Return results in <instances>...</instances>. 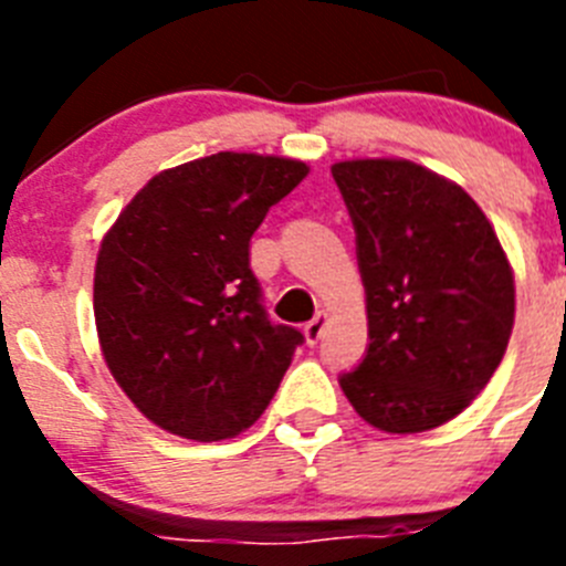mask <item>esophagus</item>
Wrapping results in <instances>:
<instances>
[{"label":"esophagus","mask_w":566,"mask_h":566,"mask_svg":"<svg viewBox=\"0 0 566 566\" xmlns=\"http://www.w3.org/2000/svg\"><path fill=\"white\" fill-rule=\"evenodd\" d=\"M326 323H328L326 312H317V314H314V319H308L306 328H303V332H306V343L308 345L319 343V337H323V332H326Z\"/></svg>","instance_id":"34e87169"}]
</instances>
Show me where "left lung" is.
<instances>
[{
	"label": "left lung",
	"mask_w": 566,
	"mask_h": 566,
	"mask_svg": "<svg viewBox=\"0 0 566 566\" xmlns=\"http://www.w3.org/2000/svg\"><path fill=\"white\" fill-rule=\"evenodd\" d=\"M357 232L368 352L345 397L385 433L451 422L490 382L516 317L513 269L479 203L405 158L332 167Z\"/></svg>",
	"instance_id": "1"
}]
</instances>
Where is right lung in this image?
<instances>
[{"label": "right lung", "instance_id": "1", "mask_svg": "<svg viewBox=\"0 0 566 566\" xmlns=\"http://www.w3.org/2000/svg\"><path fill=\"white\" fill-rule=\"evenodd\" d=\"M306 175L280 155H207L149 178L104 234L93 277L104 363L164 431L221 442L272 402L303 334L266 317L249 240Z\"/></svg>", "mask_w": 566, "mask_h": 566}]
</instances>
